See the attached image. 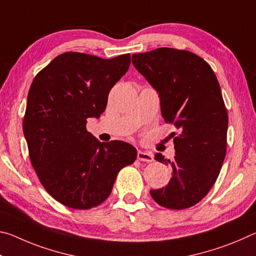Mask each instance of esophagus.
<instances>
[{
    "mask_svg": "<svg viewBox=\"0 0 256 256\" xmlns=\"http://www.w3.org/2000/svg\"><path fill=\"white\" fill-rule=\"evenodd\" d=\"M138 159L140 162H154V156L150 152H144V151H138Z\"/></svg>",
    "mask_w": 256,
    "mask_h": 256,
    "instance_id": "esophagus-1",
    "label": "esophagus"
}]
</instances>
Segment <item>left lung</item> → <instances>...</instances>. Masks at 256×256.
Masks as SVG:
<instances>
[{"mask_svg":"<svg viewBox=\"0 0 256 256\" xmlns=\"http://www.w3.org/2000/svg\"><path fill=\"white\" fill-rule=\"evenodd\" d=\"M132 63L157 90L164 122L178 130L174 160L154 156L170 164L172 178L150 194L167 209H188L209 193L226 157L228 114L219 82L204 60L184 50L133 54Z\"/></svg>","mask_w":256,"mask_h":256,"instance_id":"1","label":"left lung"}]
</instances>
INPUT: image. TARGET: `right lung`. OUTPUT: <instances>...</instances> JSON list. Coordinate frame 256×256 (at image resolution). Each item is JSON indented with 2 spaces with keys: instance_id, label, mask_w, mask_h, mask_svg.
<instances>
[{
  "instance_id": "1",
  "label": "right lung",
  "mask_w": 256,
  "mask_h": 256,
  "mask_svg": "<svg viewBox=\"0 0 256 256\" xmlns=\"http://www.w3.org/2000/svg\"><path fill=\"white\" fill-rule=\"evenodd\" d=\"M130 54L105 60L63 53L34 76L24 118L29 158L42 185L63 206H97L110 196L116 176L136 159L123 141L99 142L86 120L105 110L108 94L128 70Z\"/></svg>"
}]
</instances>
